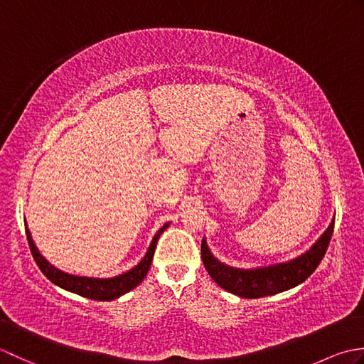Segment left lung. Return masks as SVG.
Wrapping results in <instances>:
<instances>
[{"mask_svg": "<svg viewBox=\"0 0 364 364\" xmlns=\"http://www.w3.org/2000/svg\"><path fill=\"white\" fill-rule=\"evenodd\" d=\"M333 228L335 220L330 223L328 230L310 250L296 259L283 262V264L253 270L228 267L213 257L210 249L206 247L205 239L202 241V259L213 280L228 292H233L236 296L245 299L274 296V294L291 289L294 286L305 282L314 272L328 249Z\"/></svg>", "mask_w": 364, "mask_h": 364, "instance_id": "1", "label": "left lung"}]
</instances>
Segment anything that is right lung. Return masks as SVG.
Masks as SVG:
<instances>
[{"label": "right lung", "instance_id": "right-lung-1", "mask_svg": "<svg viewBox=\"0 0 364 364\" xmlns=\"http://www.w3.org/2000/svg\"><path fill=\"white\" fill-rule=\"evenodd\" d=\"M167 227H168V223H166V225L162 227L156 235H154L144 259L139 262L136 267H133L131 270H128V272L122 274L119 277H114V278L75 277V275H68V274L63 272V270L56 269L54 266H51L41 253H38L33 237H31L28 227H25V228H26V237H28L31 253H33V258L37 262L38 269L42 270V274L48 278L50 282H53L54 284H58V286H60V288H64L67 291L78 294V296L87 297L92 300H105L106 301V300L117 299V297L123 296V294H127L128 291L134 289L136 286L144 280L146 272H149V269L151 266V259L154 255V249H156V242L159 239V235Z\"/></svg>", "mask_w": 364, "mask_h": 364}]
</instances>
